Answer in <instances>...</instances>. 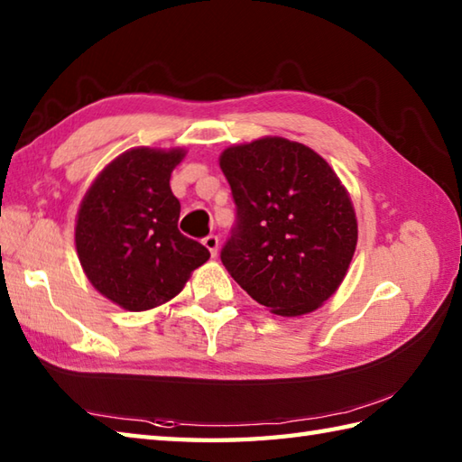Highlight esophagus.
<instances>
[{"instance_id":"34e87169","label":"esophagus","mask_w":462,"mask_h":462,"mask_svg":"<svg viewBox=\"0 0 462 462\" xmlns=\"http://www.w3.org/2000/svg\"><path fill=\"white\" fill-rule=\"evenodd\" d=\"M202 244L206 246V250L210 252V256L214 258L216 254H218V236H214V234H210V236H206L204 240H202Z\"/></svg>"}]
</instances>
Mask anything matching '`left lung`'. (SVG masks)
Returning <instances> with one entry per match:
<instances>
[{
	"label": "left lung",
	"mask_w": 462,
	"mask_h": 462,
	"mask_svg": "<svg viewBox=\"0 0 462 462\" xmlns=\"http://www.w3.org/2000/svg\"><path fill=\"white\" fill-rule=\"evenodd\" d=\"M220 169L238 206L222 263L283 318L316 311L341 286L357 246L349 192L328 161L283 136L232 144Z\"/></svg>",
	"instance_id": "left-lung-1"
}]
</instances>
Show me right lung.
Instances as JSON below:
<instances>
[{"label": "right lung", "instance_id": "obj_1", "mask_svg": "<svg viewBox=\"0 0 462 462\" xmlns=\"http://www.w3.org/2000/svg\"><path fill=\"white\" fill-rule=\"evenodd\" d=\"M184 149L134 146L121 152L85 192L75 248L93 288L126 311L164 306L210 258L179 230L180 202L171 174Z\"/></svg>", "mask_w": 462, "mask_h": 462}]
</instances>
